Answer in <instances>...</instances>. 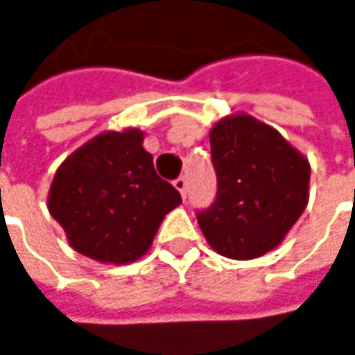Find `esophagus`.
I'll return each instance as SVG.
<instances>
[{
  "label": "esophagus",
  "instance_id": "esophagus-1",
  "mask_svg": "<svg viewBox=\"0 0 355 355\" xmlns=\"http://www.w3.org/2000/svg\"><path fill=\"white\" fill-rule=\"evenodd\" d=\"M173 186H175V189H178V191L182 193V198L186 200V198H187V180H186V178H184V175H180V178H178L175 182H173Z\"/></svg>",
  "mask_w": 355,
  "mask_h": 355
}]
</instances>
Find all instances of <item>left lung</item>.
I'll return each mask as SVG.
<instances>
[{
  "label": "left lung",
  "mask_w": 355,
  "mask_h": 355,
  "mask_svg": "<svg viewBox=\"0 0 355 355\" xmlns=\"http://www.w3.org/2000/svg\"><path fill=\"white\" fill-rule=\"evenodd\" d=\"M216 200L196 218L209 245L252 259L279 245L308 204L310 164L254 117H225L209 132Z\"/></svg>",
  "instance_id": "left-lung-1"
}]
</instances>
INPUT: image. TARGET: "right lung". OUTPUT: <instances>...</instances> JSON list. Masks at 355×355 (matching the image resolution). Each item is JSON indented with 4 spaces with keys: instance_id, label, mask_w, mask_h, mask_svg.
<instances>
[{
    "instance_id": "1",
    "label": "right lung",
    "mask_w": 355,
    "mask_h": 355,
    "mask_svg": "<svg viewBox=\"0 0 355 355\" xmlns=\"http://www.w3.org/2000/svg\"><path fill=\"white\" fill-rule=\"evenodd\" d=\"M141 133H101L55 171L49 214L73 250L98 261L128 263L150 250L166 214L182 196L162 180Z\"/></svg>"
}]
</instances>
